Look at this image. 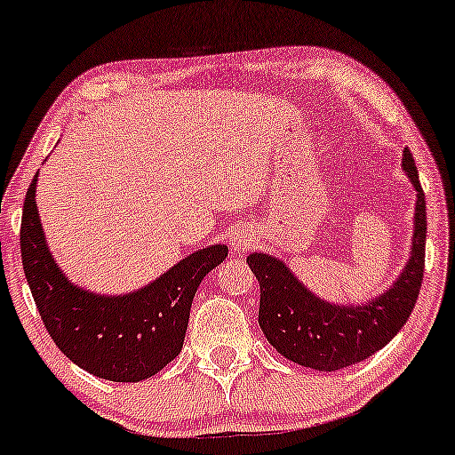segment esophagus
<instances>
[{"mask_svg":"<svg viewBox=\"0 0 455 455\" xmlns=\"http://www.w3.org/2000/svg\"><path fill=\"white\" fill-rule=\"evenodd\" d=\"M231 243L235 250H245V245H250V239L245 237V235H233Z\"/></svg>","mask_w":455,"mask_h":455,"instance_id":"1","label":"esophagus"}]
</instances>
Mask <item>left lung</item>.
<instances>
[{
    "label": "left lung",
    "mask_w": 455,
    "mask_h": 455,
    "mask_svg": "<svg viewBox=\"0 0 455 455\" xmlns=\"http://www.w3.org/2000/svg\"><path fill=\"white\" fill-rule=\"evenodd\" d=\"M404 173L417 190L412 252L387 293L362 306H336L306 289L282 260L254 252L248 265L260 284L259 325L271 347L304 368L333 372L363 362L394 340L409 321L426 265V195L415 160L404 149Z\"/></svg>",
    "instance_id": "8db88e82"
}]
</instances>
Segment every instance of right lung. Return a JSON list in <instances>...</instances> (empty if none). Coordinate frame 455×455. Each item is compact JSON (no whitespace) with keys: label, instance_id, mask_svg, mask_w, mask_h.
<instances>
[{"label":"right lung","instance_id":"add662e5","mask_svg":"<svg viewBox=\"0 0 455 455\" xmlns=\"http://www.w3.org/2000/svg\"><path fill=\"white\" fill-rule=\"evenodd\" d=\"M36 181L25 196L20 259L46 331L70 362L98 379L137 383L158 374L184 347L195 293L210 271L227 259L218 243L190 254L145 289L128 295H96L72 284L46 245Z\"/></svg>","mask_w":455,"mask_h":455}]
</instances>
